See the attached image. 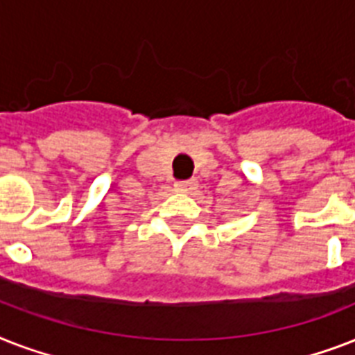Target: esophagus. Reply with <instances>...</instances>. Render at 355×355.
<instances>
[{"mask_svg": "<svg viewBox=\"0 0 355 355\" xmlns=\"http://www.w3.org/2000/svg\"><path fill=\"white\" fill-rule=\"evenodd\" d=\"M175 188H177V191H191V189L197 188V182H195L193 178H189V180H178V182H175Z\"/></svg>", "mask_w": 355, "mask_h": 355, "instance_id": "esophagus-1", "label": "esophagus"}]
</instances>
